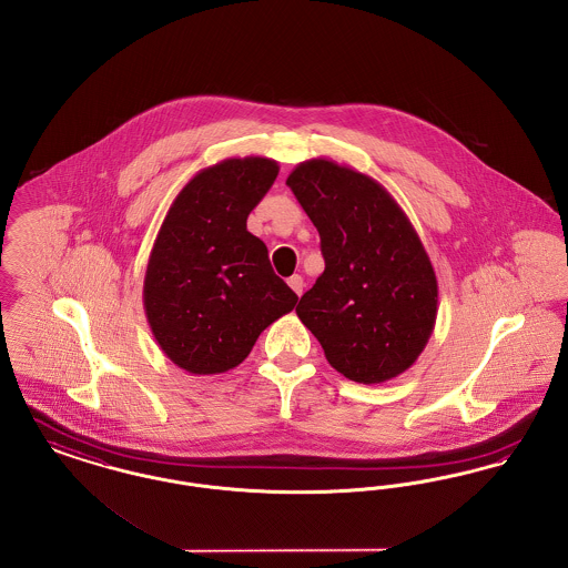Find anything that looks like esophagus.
Listing matches in <instances>:
<instances>
[{"label":"esophagus","mask_w":568,"mask_h":568,"mask_svg":"<svg viewBox=\"0 0 568 568\" xmlns=\"http://www.w3.org/2000/svg\"><path fill=\"white\" fill-rule=\"evenodd\" d=\"M288 286L295 291L297 297H301V295H303V288H305V282H303L301 275H291V277H288Z\"/></svg>","instance_id":"1"}]
</instances>
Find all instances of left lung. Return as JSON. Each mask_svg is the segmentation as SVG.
Here are the masks:
<instances>
[{
    "label": "left lung",
    "instance_id": "left-lung-1",
    "mask_svg": "<svg viewBox=\"0 0 568 568\" xmlns=\"http://www.w3.org/2000/svg\"><path fill=\"white\" fill-rule=\"evenodd\" d=\"M286 185L321 235L325 271L297 316L333 369L381 385L415 365L438 314V282L408 215L385 185L327 158L297 164Z\"/></svg>",
    "mask_w": 568,
    "mask_h": 568
}]
</instances>
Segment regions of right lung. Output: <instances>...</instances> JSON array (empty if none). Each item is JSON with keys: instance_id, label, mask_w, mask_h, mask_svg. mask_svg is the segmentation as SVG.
Returning <instances> with one entry per match:
<instances>
[{"instance_id": "add662e5", "label": "right lung", "mask_w": 568, "mask_h": 568, "mask_svg": "<svg viewBox=\"0 0 568 568\" xmlns=\"http://www.w3.org/2000/svg\"><path fill=\"white\" fill-rule=\"evenodd\" d=\"M277 173V162L263 155L226 158L199 171L153 241L145 316L162 353L190 374L237 367L298 301L245 224Z\"/></svg>"}]
</instances>
